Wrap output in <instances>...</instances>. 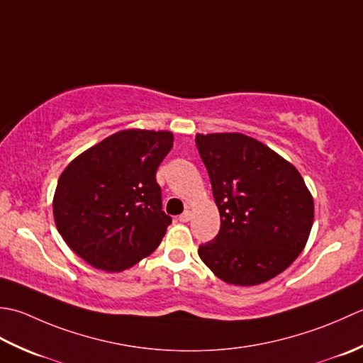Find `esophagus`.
I'll return each mask as SVG.
<instances>
[{
	"instance_id": "obj_1",
	"label": "esophagus",
	"mask_w": 363,
	"mask_h": 363,
	"mask_svg": "<svg viewBox=\"0 0 363 363\" xmlns=\"http://www.w3.org/2000/svg\"><path fill=\"white\" fill-rule=\"evenodd\" d=\"M189 219H191V213H189V211H184V213H182L180 216H179L180 223H188Z\"/></svg>"
}]
</instances>
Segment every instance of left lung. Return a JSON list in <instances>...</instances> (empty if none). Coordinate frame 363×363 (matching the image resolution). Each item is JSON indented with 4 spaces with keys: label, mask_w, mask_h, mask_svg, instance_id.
<instances>
[{
    "label": "left lung",
    "mask_w": 363,
    "mask_h": 363,
    "mask_svg": "<svg viewBox=\"0 0 363 363\" xmlns=\"http://www.w3.org/2000/svg\"><path fill=\"white\" fill-rule=\"evenodd\" d=\"M220 214L199 257L220 280L252 286L290 266L308 240L313 199L304 179L269 147L241 133L196 135Z\"/></svg>",
    "instance_id": "8db88e82"
}]
</instances>
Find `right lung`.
Listing matches in <instances>:
<instances>
[{
    "label": "right lung",
    "mask_w": 363,
    "mask_h": 363,
    "mask_svg": "<svg viewBox=\"0 0 363 363\" xmlns=\"http://www.w3.org/2000/svg\"><path fill=\"white\" fill-rule=\"evenodd\" d=\"M172 144L169 131L123 130L64 169L53 214L73 252L94 268L117 272L160 246L172 218L162 211L157 171Z\"/></svg>",
    "instance_id": "1"
}]
</instances>
